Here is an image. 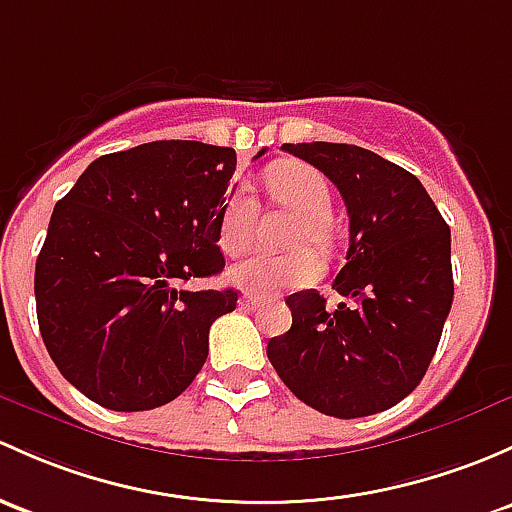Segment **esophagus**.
<instances>
[{
    "mask_svg": "<svg viewBox=\"0 0 512 512\" xmlns=\"http://www.w3.org/2000/svg\"><path fill=\"white\" fill-rule=\"evenodd\" d=\"M238 304L240 309H257L262 304V297H257V294H242Z\"/></svg>",
    "mask_w": 512,
    "mask_h": 512,
    "instance_id": "34e87169",
    "label": "esophagus"
}]
</instances>
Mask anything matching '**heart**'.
Returning a JSON list of instances; mask_svg holds the SVG:
<instances>
[{
	"label": "heart",
	"mask_w": 512,
	"mask_h": 512,
	"mask_svg": "<svg viewBox=\"0 0 512 512\" xmlns=\"http://www.w3.org/2000/svg\"><path fill=\"white\" fill-rule=\"evenodd\" d=\"M267 191L279 206L289 208L301 218L294 230L292 245L316 242V245H331V188L324 174L301 161H282L267 171ZM257 206L245 191L230 193L218 220V245L225 255L240 257L250 250L252 235H255ZM324 262L319 252L301 247L289 255H250L230 270V282L245 292L267 294L274 289L306 287L319 279Z\"/></svg>",
	"instance_id": "obj_1"
}]
</instances>
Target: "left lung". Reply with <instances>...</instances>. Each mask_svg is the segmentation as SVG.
Masks as SVG:
<instances>
[{"label":"left lung","mask_w":512,"mask_h":512,"mask_svg":"<svg viewBox=\"0 0 512 512\" xmlns=\"http://www.w3.org/2000/svg\"><path fill=\"white\" fill-rule=\"evenodd\" d=\"M341 191L348 211L346 265L328 311L316 289L287 297L292 328L267 358L304 405L338 419L390 410L422 383L454 299L451 230L417 176L355 144L301 142Z\"/></svg>","instance_id":"obj_1"}]
</instances>
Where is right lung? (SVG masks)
<instances>
[{
    "mask_svg": "<svg viewBox=\"0 0 512 512\" xmlns=\"http://www.w3.org/2000/svg\"><path fill=\"white\" fill-rule=\"evenodd\" d=\"M235 164L230 147L139 144L95 159L53 208L34 277L41 338L107 410L176 400L206 363L211 324L238 304L235 289L184 287L225 267L218 220Z\"/></svg>",
    "mask_w": 512,
    "mask_h": 512,
    "instance_id": "obj_1",
    "label": "right lung"
}]
</instances>
